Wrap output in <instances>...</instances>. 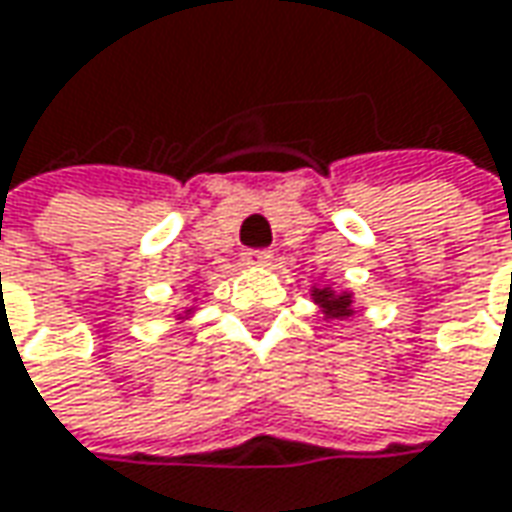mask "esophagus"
<instances>
[{
	"label": "esophagus",
	"mask_w": 512,
	"mask_h": 512,
	"mask_svg": "<svg viewBox=\"0 0 512 512\" xmlns=\"http://www.w3.org/2000/svg\"><path fill=\"white\" fill-rule=\"evenodd\" d=\"M243 263H249V266H269L272 263V252L269 249H246L243 252Z\"/></svg>",
	"instance_id": "esophagus-1"
}]
</instances>
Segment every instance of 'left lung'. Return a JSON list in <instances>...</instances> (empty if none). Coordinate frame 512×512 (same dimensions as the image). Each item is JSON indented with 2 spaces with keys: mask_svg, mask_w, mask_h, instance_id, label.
<instances>
[{
  "mask_svg": "<svg viewBox=\"0 0 512 512\" xmlns=\"http://www.w3.org/2000/svg\"><path fill=\"white\" fill-rule=\"evenodd\" d=\"M314 300L326 309L328 317H348L351 314V297L348 294H331L328 289H317Z\"/></svg>",
  "mask_w": 512,
  "mask_h": 512,
  "instance_id": "obj_1",
  "label": "left lung"
}]
</instances>
